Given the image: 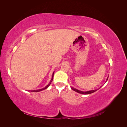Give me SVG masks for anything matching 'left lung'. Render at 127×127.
<instances>
[{
	"mask_svg": "<svg viewBox=\"0 0 127 127\" xmlns=\"http://www.w3.org/2000/svg\"><path fill=\"white\" fill-rule=\"evenodd\" d=\"M108 77L107 78V79H106V82L107 81V79H108ZM101 87H102V86H101L100 87H99V88H100ZM71 89H72L73 91H75V92H77V93H80V94H91V93H94V92H96V91H97V90H98V89H97V90H91V91H86V92H83V91H79V90H77V89H76V88H75L72 87H71Z\"/></svg>",
	"mask_w": 127,
	"mask_h": 127,
	"instance_id": "left-lung-1",
	"label": "left lung"
}]
</instances>
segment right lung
Returning <instances> with one entry per match:
<instances>
[{"label":"right lung","instance_id":"add662e5","mask_svg":"<svg viewBox=\"0 0 127 127\" xmlns=\"http://www.w3.org/2000/svg\"><path fill=\"white\" fill-rule=\"evenodd\" d=\"M53 75H54V72H53V74H52V78H51V80H50V83L48 84V85L46 86L45 87H43V88H41V89H39V90H33V91H31V92H40V91H43V90H45V89H47V88L50 85V84H51V82H52V81L53 80Z\"/></svg>","mask_w":127,"mask_h":127}]
</instances>
